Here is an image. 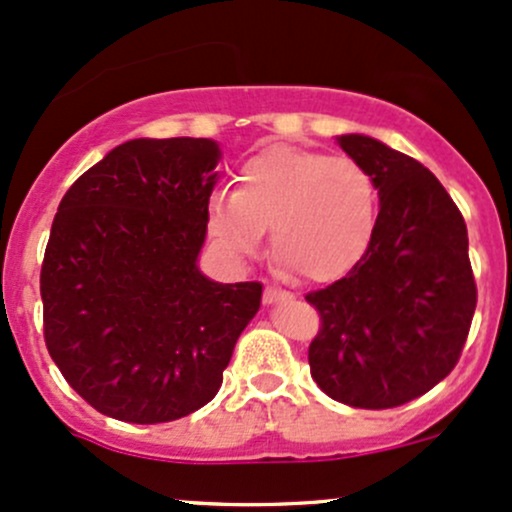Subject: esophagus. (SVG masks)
I'll use <instances>...</instances> for the list:
<instances>
[{"label": "esophagus", "instance_id": "esophagus-1", "mask_svg": "<svg viewBox=\"0 0 512 512\" xmlns=\"http://www.w3.org/2000/svg\"><path fill=\"white\" fill-rule=\"evenodd\" d=\"M286 299H291V291L279 289V286H267V289H265V303L286 301Z\"/></svg>", "mask_w": 512, "mask_h": 512}]
</instances>
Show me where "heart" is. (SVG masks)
Segmentation results:
<instances>
[{
	"instance_id": "obj_1",
	"label": "heart",
	"mask_w": 512,
	"mask_h": 512,
	"mask_svg": "<svg viewBox=\"0 0 512 512\" xmlns=\"http://www.w3.org/2000/svg\"><path fill=\"white\" fill-rule=\"evenodd\" d=\"M379 192L350 157L269 148L240 167L233 194L206 211L211 240L235 260L260 252L272 228V255L306 282H333L357 265L376 228Z\"/></svg>"
}]
</instances>
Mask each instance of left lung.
I'll list each match as a JSON object with an SVG mask.
<instances>
[{"mask_svg": "<svg viewBox=\"0 0 512 512\" xmlns=\"http://www.w3.org/2000/svg\"><path fill=\"white\" fill-rule=\"evenodd\" d=\"M340 148L372 174L381 206L362 260L306 294L320 316L308 364L330 398L384 411L428 393L462 357L476 308L469 235L418 160L367 136H342Z\"/></svg>", "mask_w": 512, "mask_h": 512, "instance_id": "1", "label": "left lung"}]
</instances>
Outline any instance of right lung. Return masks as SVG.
<instances>
[{
	"mask_svg": "<svg viewBox=\"0 0 512 512\" xmlns=\"http://www.w3.org/2000/svg\"><path fill=\"white\" fill-rule=\"evenodd\" d=\"M209 138H138L67 189L41 267L43 338L99 413L170 423L221 389L262 284L196 269L216 184Z\"/></svg>",
	"mask_w": 512,
	"mask_h": 512,
	"instance_id": "add662e5",
	"label": "right lung"
}]
</instances>
